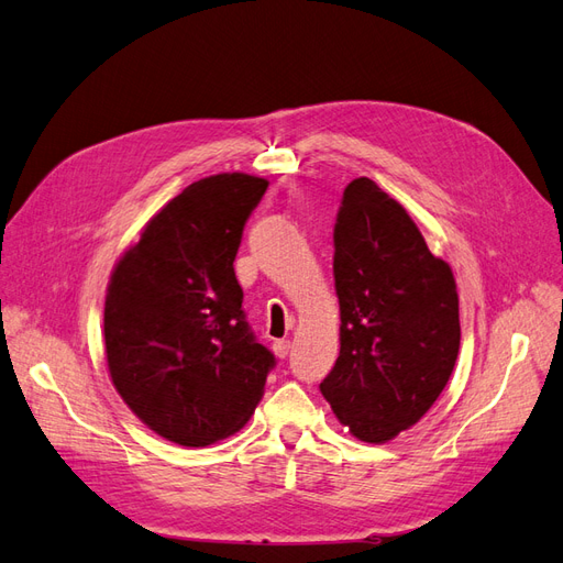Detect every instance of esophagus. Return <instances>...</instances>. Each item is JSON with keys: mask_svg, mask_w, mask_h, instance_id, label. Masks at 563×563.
I'll list each match as a JSON object with an SVG mask.
<instances>
[{"mask_svg": "<svg viewBox=\"0 0 563 563\" xmlns=\"http://www.w3.org/2000/svg\"><path fill=\"white\" fill-rule=\"evenodd\" d=\"M272 350H275V354L279 356V360H286L288 350H291V343H288V340H277V343L272 345Z\"/></svg>", "mask_w": 563, "mask_h": 563, "instance_id": "1", "label": "esophagus"}]
</instances>
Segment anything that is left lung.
Instances as JSON below:
<instances>
[{
  "instance_id": "8db88e82",
  "label": "left lung",
  "mask_w": 563,
  "mask_h": 563,
  "mask_svg": "<svg viewBox=\"0 0 563 563\" xmlns=\"http://www.w3.org/2000/svg\"><path fill=\"white\" fill-rule=\"evenodd\" d=\"M333 246L340 354L319 389L356 439L385 444L428 413L451 378L455 279L371 178L345 187Z\"/></svg>"
}]
</instances>
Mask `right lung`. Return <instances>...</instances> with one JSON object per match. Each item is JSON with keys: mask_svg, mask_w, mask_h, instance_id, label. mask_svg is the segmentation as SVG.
Segmentation results:
<instances>
[{"mask_svg": "<svg viewBox=\"0 0 563 563\" xmlns=\"http://www.w3.org/2000/svg\"><path fill=\"white\" fill-rule=\"evenodd\" d=\"M265 178L218 174L174 197L117 263L106 298L112 383L150 430L209 446L242 430L277 360L255 340L234 277Z\"/></svg>", "mask_w": 563, "mask_h": 563, "instance_id": "add662e5", "label": "right lung"}]
</instances>
